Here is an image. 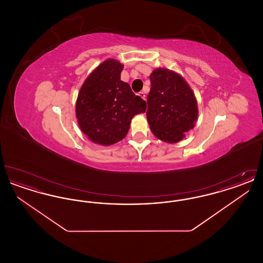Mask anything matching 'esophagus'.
<instances>
[{
	"instance_id": "1",
	"label": "esophagus",
	"mask_w": 263,
	"mask_h": 263,
	"mask_svg": "<svg viewBox=\"0 0 263 263\" xmlns=\"http://www.w3.org/2000/svg\"><path fill=\"white\" fill-rule=\"evenodd\" d=\"M139 96H140L143 100H146V95H145L144 91H140V92H139Z\"/></svg>"
}]
</instances>
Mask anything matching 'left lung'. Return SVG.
I'll return each mask as SVG.
<instances>
[{"label":"left lung","mask_w":263,"mask_h":263,"mask_svg":"<svg viewBox=\"0 0 263 263\" xmlns=\"http://www.w3.org/2000/svg\"><path fill=\"white\" fill-rule=\"evenodd\" d=\"M147 119L154 135L176 143L194 127L198 116L197 101L182 77L167 69H156L150 75Z\"/></svg>","instance_id":"left-lung-1"}]
</instances>
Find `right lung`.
Here are the masks:
<instances>
[{
	"mask_svg": "<svg viewBox=\"0 0 263 263\" xmlns=\"http://www.w3.org/2000/svg\"><path fill=\"white\" fill-rule=\"evenodd\" d=\"M123 65L108 59L80 89L76 115L81 130L93 143L109 146L125 137L132 118L146 111V101L121 81Z\"/></svg>",
	"mask_w": 263,
	"mask_h": 263,
	"instance_id": "right-lung-1",
	"label": "right lung"
}]
</instances>
